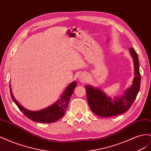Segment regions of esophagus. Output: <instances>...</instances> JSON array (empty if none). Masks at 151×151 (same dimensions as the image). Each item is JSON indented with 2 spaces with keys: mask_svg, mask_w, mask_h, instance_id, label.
I'll return each mask as SVG.
<instances>
[{
  "mask_svg": "<svg viewBox=\"0 0 151 151\" xmlns=\"http://www.w3.org/2000/svg\"><path fill=\"white\" fill-rule=\"evenodd\" d=\"M79 79L81 82H83V83H84L86 80V77L84 75H81L79 77Z\"/></svg>",
  "mask_w": 151,
  "mask_h": 151,
  "instance_id": "esophagus-1",
  "label": "esophagus"
}]
</instances>
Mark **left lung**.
I'll use <instances>...</instances> for the list:
<instances>
[{"instance_id": "8db88e82", "label": "left lung", "mask_w": 151, "mask_h": 151, "mask_svg": "<svg viewBox=\"0 0 151 151\" xmlns=\"http://www.w3.org/2000/svg\"><path fill=\"white\" fill-rule=\"evenodd\" d=\"M131 56L134 63L135 77L133 84L127 89L121 97L112 99L102 91L91 86H86L87 99L92 111L99 116L111 117L126 112L131 107L137 96L140 86V74L139 58L135 50L130 48Z\"/></svg>"}]
</instances>
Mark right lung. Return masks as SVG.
Returning <instances> with one entry per match:
<instances>
[{
    "label": "right lung",
    "mask_w": 151,
    "mask_h": 151,
    "mask_svg": "<svg viewBox=\"0 0 151 151\" xmlns=\"http://www.w3.org/2000/svg\"><path fill=\"white\" fill-rule=\"evenodd\" d=\"M76 85V82H73L67 86L62 94L60 99L52 106L38 111H31L22 107L14 98L11 88L10 91L12 100L26 117L38 123H53L57 121L64 115L65 110L68 106L70 96L74 93Z\"/></svg>",
    "instance_id": "right-lung-1"
}]
</instances>
